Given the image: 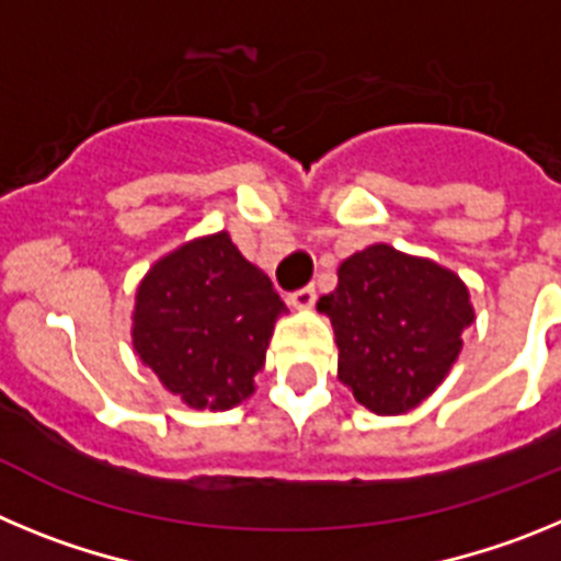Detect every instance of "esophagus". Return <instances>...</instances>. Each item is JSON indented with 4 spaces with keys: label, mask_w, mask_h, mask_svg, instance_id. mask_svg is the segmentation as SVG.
Segmentation results:
<instances>
[{
    "label": "esophagus",
    "mask_w": 561,
    "mask_h": 561,
    "mask_svg": "<svg viewBox=\"0 0 561 561\" xmlns=\"http://www.w3.org/2000/svg\"><path fill=\"white\" fill-rule=\"evenodd\" d=\"M314 300H317V289L314 286H300V289H295L289 295V304L295 306V309H311V306H314Z\"/></svg>",
    "instance_id": "esophagus-1"
}]
</instances>
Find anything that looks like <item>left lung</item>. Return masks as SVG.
Here are the masks:
<instances>
[{"instance_id": "obj_1", "label": "left lung", "mask_w": 561, "mask_h": 561, "mask_svg": "<svg viewBox=\"0 0 561 561\" xmlns=\"http://www.w3.org/2000/svg\"><path fill=\"white\" fill-rule=\"evenodd\" d=\"M336 275L317 309L334 325L340 381L379 415L415 408L458 359L474 320L469 291L455 272L388 244L354 252Z\"/></svg>"}]
</instances>
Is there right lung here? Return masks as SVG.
<instances>
[{
	"mask_svg": "<svg viewBox=\"0 0 561 561\" xmlns=\"http://www.w3.org/2000/svg\"><path fill=\"white\" fill-rule=\"evenodd\" d=\"M284 300L227 232L153 264L137 289L134 348L191 408L227 410L252 393Z\"/></svg>",
	"mask_w": 561,
	"mask_h": 561,
	"instance_id": "1",
	"label": "right lung"
}]
</instances>
